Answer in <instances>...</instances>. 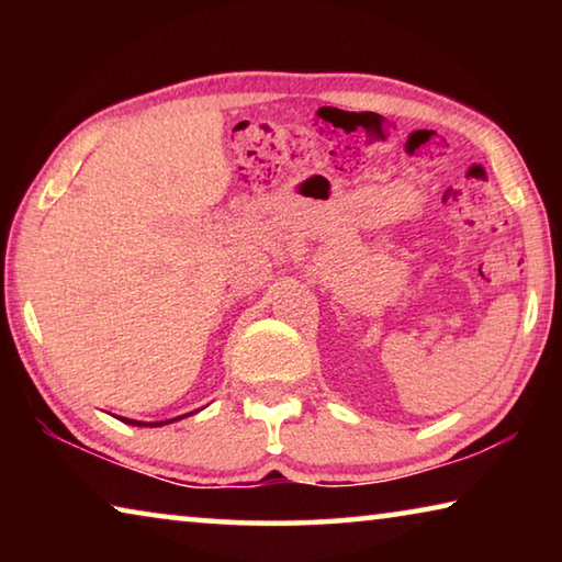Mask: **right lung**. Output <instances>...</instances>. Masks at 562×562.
Here are the masks:
<instances>
[{"label":"right lung","instance_id":"right-lung-1","mask_svg":"<svg viewBox=\"0 0 562 562\" xmlns=\"http://www.w3.org/2000/svg\"><path fill=\"white\" fill-rule=\"evenodd\" d=\"M190 414H193V412H190ZM190 414H183V416H190ZM183 416L168 418V422H136V418H123V416H121V422H126V424H131V426H150V429H156V426H164V424H170V422H178V418H183Z\"/></svg>","mask_w":562,"mask_h":562}]
</instances>
